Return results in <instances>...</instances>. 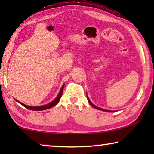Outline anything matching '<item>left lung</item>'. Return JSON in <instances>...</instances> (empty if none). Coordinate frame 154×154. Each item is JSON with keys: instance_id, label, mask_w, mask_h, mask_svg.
I'll return each instance as SVG.
<instances>
[{"instance_id": "obj_1", "label": "left lung", "mask_w": 154, "mask_h": 154, "mask_svg": "<svg viewBox=\"0 0 154 154\" xmlns=\"http://www.w3.org/2000/svg\"><path fill=\"white\" fill-rule=\"evenodd\" d=\"M87 98H88V102H89V103L90 104V105H91L92 106H93L94 108H95V109H99V110H101V111H107V112H113L112 111H109V110H105V109H101V108H99V107H97L96 106H94V105L92 104V103L90 102V100H89V98H88V97L87 96Z\"/></svg>"}]
</instances>
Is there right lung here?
Listing matches in <instances>:
<instances>
[{
	"label": "right lung",
	"mask_w": 154,
	"mask_h": 154,
	"mask_svg": "<svg viewBox=\"0 0 154 154\" xmlns=\"http://www.w3.org/2000/svg\"><path fill=\"white\" fill-rule=\"evenodd\" d=\"M64 85H62V88H61L60 91V93L58 94V95L57 97L54 99V100L51 102L49 104H46V105H44V106H27V105H25L23 104L22 102H20L19 101L17 102L20 103V104H22L23 106H24L25 108L29 109V110H32V111H43V110H45V109H50V108H52V107H53L55 106V105L57 104V103L60 102V98L61 97L62 95V92H63V89H64Z\"/></svg>",
	"instance_id": "right-lung-1"
}]
</instances>
